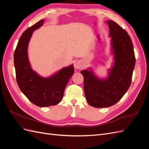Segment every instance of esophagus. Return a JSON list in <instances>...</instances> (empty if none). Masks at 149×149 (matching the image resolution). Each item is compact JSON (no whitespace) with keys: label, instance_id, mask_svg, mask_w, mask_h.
I'll list each match as a JSON object with an SVG mask.
<instances>
[{"label":"esophagus","instance_id":"34e87169","mask_svg":"<svg viewBox=\"0 0 149 149\" xmlns=\"http://www.w3.org/2000/svg\"><path fill=\"white\" fill-rule=\"evenodd\" d=\"M74 68L76 69V70H78V69L81 68L83 67V63H82V61H80V60L76 61L74 63Z\"/></svg>","mask_w":149,"mask_h":149}]
</instances>
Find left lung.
I'll list each match as a JSON object with an SVG mask.
<instances>
[{
  "label": "left lung",
  "instance_id": "1",
  "mask_svg": "<svg viewBox=\"0 0 149 149\" xmlns=\"http://www.w3.org/2000/svg\"><path fill=\"white\" fill-rule=\"evenodd\" d=\"M106 22L109 25L113 60L107 76H98L92 67L81 71L86 99L90 106L97 108L113 106L123 97L131 84L136 65L133 44L127 33L114 21Z\"/></svg>",
  "mask_w": 149,
  "mask_h": 149
}]
</instances>
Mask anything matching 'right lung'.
<instances>
[{
    "mask_svg": "<svg viewBox=\"0 0 149 149\" xmlns=\"http://www.w3.org/2000/svg\"><path fill=\"white\" fill-rule=\"evenodd\" d=\"M43 19L22 35L14 52L17 82L21 91L39 107L55 106L63 97L66 85L74 73L73 65L64 67L49 76L43 77L34 71L29 58L28 48L33 31L43 25Z\"/></svg>",
    "mask_w": 149,
    "mask_h": 149,
    "instance_id": "1",
    "label": "right lung"
}]
</instances>
